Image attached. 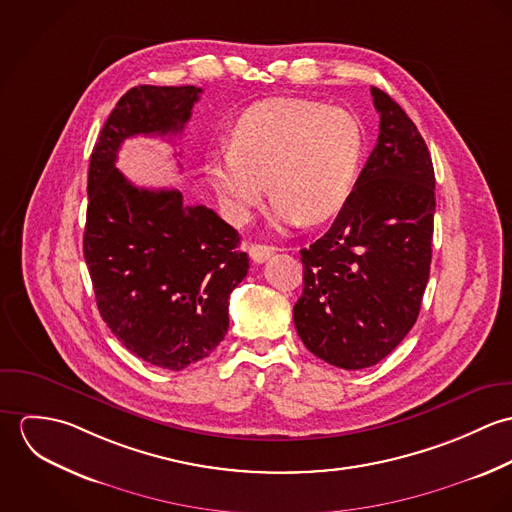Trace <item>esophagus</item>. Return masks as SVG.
Here are the masks:
<instances>
[{
  "mask_svg": "<svg viewBox=\"0 0 512 512\" xmlns=\"http://www.w3.org/2000/svg\"><path fill=\"white\" fill-rule=\"evenodd\" d=\"M276 252V248L274 246H268V244H252V246H248V254H250V258L254 260V262H264V260H268L272 254Z\"/></svg>",
  "mask_w": 512,
  "mask_h": 512,
  "instance_id": "esophagus-1",
  "label": "esophagus"
}]
</instances>
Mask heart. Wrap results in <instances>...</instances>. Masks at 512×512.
Returning <instances> with one entry per match:
<instances>
[{
  "mask_svg": "<svg viewBox=\"0 0 512 512\" xmlns=\"http://www.w3.org/2000/svg\"><path fill=\"white\" fill-rule=\"evenodd\" d=\"M228 142L207 155L205 173L234 222L248 219L268 187L276 224L325 222L349 203L365 157V128L353 112L303 98L252 104Z\"/></svg>",
  "mask_w": 512,
  "mask_h": 512,
  "instance_id": "heart-1",
  "label": "heart"
}]
</instances>
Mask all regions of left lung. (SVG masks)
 Returning <instances> with one entry per match:
<instances>
[{
    "mask_svg": "<svg viewBox=\"0 0 512 512\" xmlns=\"http://www.w3.org/2000/svg\"><path fill=\"white\" fill-rule=\"evenodd\" d=\"M380 132L349 203L301 250L303 293L293 323L329 365L361 370L388 357L414 327L432 264L436 175L408 114L370 88Z\"/></svg>",
    "mask_w": 512,
    "mask_h": 512,
    "instance_id": "obj_1",
    "label": "left lung"
}]
</instances>
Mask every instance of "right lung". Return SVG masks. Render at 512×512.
<instances>
[{
	"label": "right lung",
	"mask_w": 512,
	"mask_h": 512,
	"mask_svg": "<svg viewBox=\"0 0 512 512\" xmlns=\"http://www.w3.org/2000/svg\"><path fill=\"white\" fill-rule=\"evenodd\" d=\"M203 90L130 88L108 116L88 169L84 260L96 305L136 357L183 370L209 357L228 331V299L248 274L238 232L177 189H140L116 169L132 136H177Z\"/></svg>",
	"instance_id": "right-lung-1"
}]
</instances>
